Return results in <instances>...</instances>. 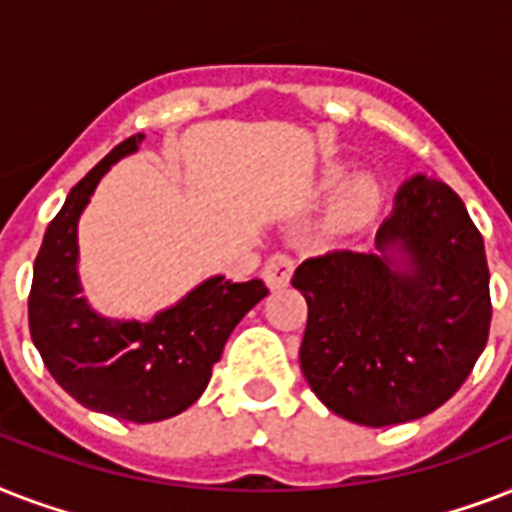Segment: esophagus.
Wrapping results in <instances>:
<instances>
[{"label": "esophagus", "mask_w": 512, "mask_h": 512, "mask_svg": "<svg viewBox=\"0 0 512 512\" xmlns=\"http://www.w3.org/2000/svg\"><path fill=\"white\" fill-rule=\"evenodd\" d=\"M292 273H295V260L284 252H273L263 265V281L271 289H281L287 287L289 279H292Z\"/></svg>", "instance_id": "esophagus-1"}]
</instances>
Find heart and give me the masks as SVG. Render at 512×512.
<instances>
[{"label": "heart", "mask_w": 512, "mask_h": 512, "mask_svg": "<svg viewBox=\"0 0 512 512\" xmlns=\"http://www.w3.org/2000/svg\"><path fill=\"white\" fill-rule=\"evenodd\" d=\"M372 212V188L364 180H353L340 191L335 201V220L340 225L361 223Z\"/></svg>", "instance_id": "b5f03b06"}]
</instances>
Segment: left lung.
I'll return each mask as SVG.
<instances>
[{
  "instance_id": "1",
  "label": "left lung",
  "mask_w": 512,
  "mask_h": 512,
  "mask_svg": "<svg viewBox=\"0 0 512 512\" xmlns=\"http://www.w3.org/2000/svg\"><path fill=\"white\" fill-rule=\"evenodd\" d=\"M329 249L292 276L308 303L300 366L342 420L385 428L449 401L473 372L492 324L484 239L457 193L428 177L398 191L377 249Z\"/></svg>"
}]
</instances>
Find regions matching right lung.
Here are the masks:
<instances>
[{
    "label": "right lung",
    "instance_id": "add662e5",
    "mask_svg": "<svg viewBox=\"0 0 512 512\" xmlns=\"http://www.w3.org/2000/svg\"><path fill=\"white\" fill-rule=\"evenodd\" d=\"M143 135H132L71 188L47 225L28 292V329L60 388L92 412L159 422L204 393L225 340L265 295L260 279L215 276L154 321H108L87 308L76 279V223L98 180Z\"/></svg>",
    "mask_w": 512,
    "mask_h": 512
}]
</instances>
